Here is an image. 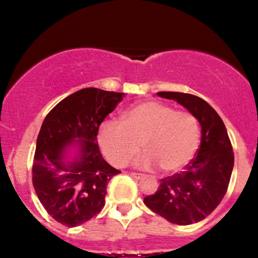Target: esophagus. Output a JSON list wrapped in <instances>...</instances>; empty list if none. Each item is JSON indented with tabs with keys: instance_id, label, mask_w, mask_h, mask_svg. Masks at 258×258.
Wrapping results in <instances>:
<instances>
[{
	"instance_id": "34e87169",
	"label": "esophagus",
	"mask_w": 258,
	"mask_h": 258,
	"mask_svg": "<svg viewBox=\"0 0 258 258\" xmlns=\"http://www.w3.org/2000/svg\"><path fill=\"white\" fill-rule=\"evenodd\" d=\"M131 176L133 177V178H136V179H141V178H143L144 174L137 173V172H131Z\"/></svg>"
}]
</instances>
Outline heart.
<instances>
[{"label":"heart","instance_id":"1","mask_svg":"<svg viewBox=\"0 0 258 258\" xmlns=\"http://www.w3.org/2000/svg\"><path fill=\"white\" fill-rule=\"evenodd\" d=\"M98 143L114 166H126L139 153V168L160 167L162 172L182 170L194 158L200 143V125L188 110L158 100H146L131 106L121 116V123L106 120L98 130Z\"/></svg>","mask_w":258,"mask_h":258}]
</instances>
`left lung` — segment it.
<instances>
[{
  "label": "left lung",
  "mask_w": 258,
  "mask_h": 258,
  "mask_svg": "<svg viewBox=\"0 0 258 258\" xmlns=\"http://www.w3.org/2000/svg\"><path fill=\"white\" fill-rule=\"evenodd\" d=\"M158 96L193 112L201 125V143L184 170L160 180L158 190L144 198V204L171 223L186 226L207 217L226 195L233 148L220 115L203 98L182 92H158Z\"/></svg>",
  "instance_id": "1"
}]
</instances>
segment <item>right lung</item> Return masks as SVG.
Segmentation results:
<instances>
[{"instance_id":"add662e5","label":"right lung","mask_w":258,"mask_h":258,"mask_svg":"<svg viewBox=\"0 0 258 258\" xmlns=\"http://www.w3.org/2000/svg\"><path fill=\"white\" fill-rule=\"evenodd\" d=\"M122 96L84 88L59 102L44 117L34 155L32 185L48 215L63 226H80L98 215L109 180L121 172L103 159L97 135ZM73 141L79 142L80 158L67 164L62 153Z\"/></svg>"}]
</instances>
